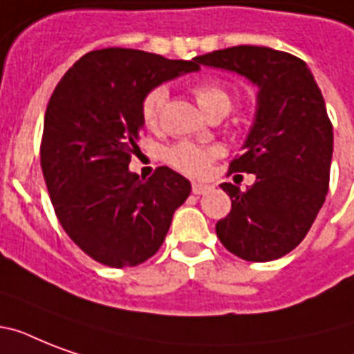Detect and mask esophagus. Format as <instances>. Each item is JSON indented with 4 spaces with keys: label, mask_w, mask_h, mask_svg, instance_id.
<instances>
[{
    "label": "esophagus",
    "mask_w": 354,
    "mask_h": 354,
    "mask_svg": "<svg viewBox=\"0 0 354 354\" xmlns=\"http://www.w3.org/2000/svg\"><path fill=\"white\" fill-rule=\"evenodd\" d=\"M207 191H211V185H205V183L193 182V193L194 194H205Z\"/></svg>",
    "instance_id": "esophagus-1"
}]
</instances>
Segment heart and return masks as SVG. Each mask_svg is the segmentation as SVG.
Instances as JSON below:
<instances>
[{"label":"heart","instance_id":"heart-1","mask_svg":"<svg viewBox=\"0 0 354 354\" xmlns=\"http://www.w3.org/2000/svg\"><path fill=\"white\" fill-rule=\"evenodd\" d=\"M193 93L205 113L215 112V110H224L227 113L233 106V93L218 82H198L193 88ZM167 95L169 93L165 86H156L143 97L141 118L149 128L158 127ZM216 156H218V149L200 147V145L183 141V143L172 145L171 149L167 150L165 158L174 169L185 172L189 176H204Z\"/></svg>","mask_w":354,"mask_h":354}]
</instances>
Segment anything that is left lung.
Wrapping results in <instances>:
<instances>
[{
	"mask_svg": "<svg viewBox=\"0 0 354 354\" xmlns=\"http://www.w3.org/2000/svg\"><path fill=\"white\" fill-rule=\"evenodd\" d=\"M198 64L257 86V112L230 172L255 174L246 191L222 183L232 211L216 222L226 250L252 263L274 261L305 239L329 191L333 124L322 91L301 58L270 47L236 46Z\"/></svg>",
	"mask_w": 354,
	"mask_h": 354,
	"instance_id": "obj_1",
	"label": "left lung"
}]
</instances>
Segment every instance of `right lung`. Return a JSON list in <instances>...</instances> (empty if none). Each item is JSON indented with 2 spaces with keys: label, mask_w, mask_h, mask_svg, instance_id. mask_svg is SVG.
Listing matches in <instances>:
<instances>
[{
  "label": "right lung",
  "mask_w": 354,
  "mask_h": 354,
  "mask_svg": "<svg viewBox=\"0 0 354 354\" xmlns=\"http://www.w3.org/2000/svg\"><path fill=\"white\" fill-rule=\"evenodd\" d=\"M193 60L108 47L86 53L53 91L44 119L40 163L64 232L97 263L138 266L165 241L189 180L158 167L141 180L128 165L141 154V101Z\"/></svg>",
  "instance_id": "right-lung-1"
}]
</instances>
